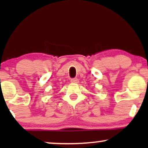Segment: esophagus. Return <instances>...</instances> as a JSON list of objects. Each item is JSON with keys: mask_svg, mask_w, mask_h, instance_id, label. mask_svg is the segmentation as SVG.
Returning <instances> with one entry per match:
<instances>
[{"mask_svg": "<svg viewBox=\"0 0 148 148\" xmlns=\"http://www.w3.org/2000/svg\"><path fill=\"white\" fill-rule=\"evenodd\" d=\"M71 83H78L79 79L77 78H73L71 79Z\"/></svg>", "mask_w": 148, "mask_h": 148, "instance_id": "esophagus-1", "label": "esophagus"}]
</instances>
